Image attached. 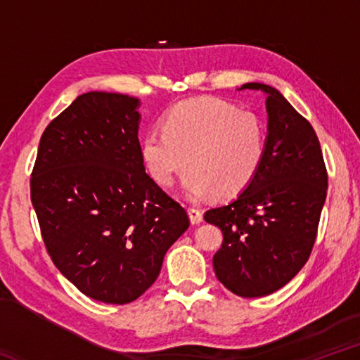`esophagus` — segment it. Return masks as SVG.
Instances as JSON below:
<instances>
[{
  "mask_svg": "<svg viewBox=\"0 0 360 360\" xmlns=\"http://www.w3.org/2000/svg\"><path fill=\"white\" fill-rule=\"evenodd\" d=\"M188 217H191V222L193 225H197L203 221V211L198 208H193V206H188Z\"/></svg>",
  "mask_w": 360,
  "mask_h": 360,
  "instance_id": "1",
  "label": "esophagus"
}]
</instances>
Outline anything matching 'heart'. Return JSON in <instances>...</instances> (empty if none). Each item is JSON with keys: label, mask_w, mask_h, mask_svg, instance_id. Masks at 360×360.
Instances as JSON below:
<instances>
[{"label": "heart", "mask_w": 360, "mask_h": 360, "mask_svg": "<svg viewBox=\"0 0 360 360\" xmlns=\"http://www.w3.org/2000/svg\"><path fill=\"white\" fill-rule=\"evenodd\" d=\"M265 154V131L257 115L217 98H191L174 105L162 119V131L141 141L146 169L158 186H172L191 172L184 188L191 200L216 191L230 197L257 173Z\"/></svg>", "instance_id": "b5f03b06"}]
</instances>
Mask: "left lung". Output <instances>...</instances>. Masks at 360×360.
<instances>
[{
	"label": "left lung",
	"mask_w": 360,
	"mask_h": 360,
	"mask_svg": "<svg viewBox=\"0 0 360 360\" xmlns=\"http://www.w3.org/2000/svg\"><path fill=\"white\" fill-rule=\"evenodd\" d=\"M266 94L268 136L257 173L238 197L205 212L224 233L212 257L216 276L233 294L254 298L288 284L313 251L327 197V169L311 124L276 89Z\"/></svg>",
	"instance_id": "8db88e82"
}]
</instances>
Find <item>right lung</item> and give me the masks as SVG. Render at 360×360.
<instances>
[{
  "mask_svg": "<svg viewBox=\"0 0 360 360\" xmlns=\"http://www.w3.org/2000/svg\"><path fill=\"white\" fill-rule=\"evenodd\" d=\"M139 100L79 95L42 133L30 179L49 255L90 298L136 300L188 229L187 211L146 173Z\"/></svg>",
  "mask_w": 360,
  "mask_h": 360,
  "instance_id": "1",
  "label": "right lung"
}]
</instances>
